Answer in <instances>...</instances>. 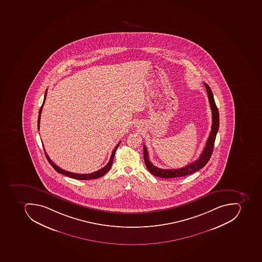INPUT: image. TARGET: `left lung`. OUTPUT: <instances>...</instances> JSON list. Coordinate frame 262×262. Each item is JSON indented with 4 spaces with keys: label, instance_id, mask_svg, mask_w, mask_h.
Wrapping results in <instances>:
<instances>
[{
    "label": "left lung",
    "instance_id": "8db88e82",
    "mask_svg": "<svg viewBox=\"0 0 262 262\" xmlns=\"http://www.w3.org/2000/svg\"><path fill=\"white\" fill-rule=\"evenodd\" d=\"M206 88L208 97H209V104H210L211 111H212V127H211L210 134L207 140L205 148L203 150L202 154L200 156L199 159L192 163L188 164L184 167L180 169H165L157 167L148 159V152L146 146L144 145V159L145 162L146 167L151 174L155 175L157 177L163 178V179H172V178L183 177L186 175L191 174L199 170L204 167L209 159L212 154V150L214 148L215 139L216 133L219 128V113L214 98L212 96V90L207 83H204Z\"/></svg>",
    "mask_w": 262,
    "mask_h": 262
}]
</instances>
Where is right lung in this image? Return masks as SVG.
I'll return each mask as SVG.
<instances>
[{
  "label": "right lung",
  "mask_w": 262,
  "mask_h": 262,
  "mask_svg": "<svg viewBox=\"0 0 262 262\" xmlns=\"http://www.w3.org/2000/svg\"><path fill=\"white\" fill-rule=\"evenodd\" d=\"M46 96H47V90H46V94H45V98H43V104H42L41 107L39 108V116H38V130H39V122H40V114H41L42 108H43V104H45V101H46ZM120 144V142L117 144L116 147L114 148V151H113L112 154H111V159L108 161V163L105 166L101 168V169H99L97 171L93 172V173H83V174H79V173H72V172L67 171L65 169H61V168L58 167L57 165H56L55 164L53 163L52 162V160L50 159V157L48 156V154H46V150H45V154H46V158H47L48 162H50V165L53 166V169H55L56 171L58 172L59 173H61V174L66 175V176H68V177L72 178V179H79V180H88V179H98V178L101 177L103 175L105 174L107 172L111 169V166H112L113 161H114V155H115V151H116L117 148H118V146Z\"/></svg>",
  "instance_id": "1"
}]
</instances>
